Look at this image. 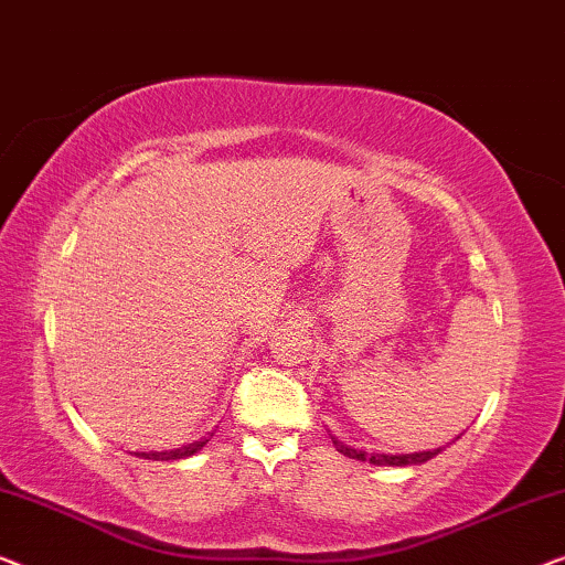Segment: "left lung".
I'll return each mask as SVG.
<instances>
[{
  "label": "left lung",
  "instance_id": "obj_1",
  "mask_svg": "<svg viewBox=\"0 0 565 565\" xmlns=\"http://www.w3.org/2000/svg\"><path fill=\"white\" fill-rule=\"evenodd\" d=\"M332 445H335V450L343 452V456L355 458V460H369L373 466H419L425 463V460L435 458L443 450V448H435V450H419V452H402V456H386V452H365V450L348 448V445H343L338 438H332Z\"/></svg>",
  "mask_w": 565,
  "mask_h": 565
}]
</instances>
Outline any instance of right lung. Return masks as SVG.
<instances>
[{
    "mask_svg": "<svg viewBox=\"0 0 565 565\" xmlns=\"http://www.w3.org/2000/svg\"><path fill=\"white\" fill-rule=\"evenodd\" d=\"M210 438H212V435L206 433L204 438L192 440V443H186V445H179V448H173V450H138V452H135V456L146 458V460H179V458H189V456H194V452H200L204 445L210 443Z\"/></svg>",
    "mask_w": 565,
    "mask_h": 565,
    "instance_id": "obj_1",
    "label": "right lung"
}]
</instances>
